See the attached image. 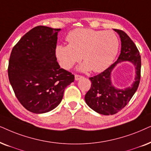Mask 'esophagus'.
Wrapping results in <instances>:
<instances>
[{"mask_svg": "<svg viewBox=\"0 0 151 151\" xmlns=\"http://www.w3.org/2000/svg\"><path fill=\"white\" fill-rule=\"evenodd\" d=\"M83 76H80V75H77V74H76L75 75V80H78L80 79H81V78H83Z\"/></svg>", "mask_w": 151, "mask_h": 151, "instance_id": "obj_1", "label": "esophagus"}]
</instances>
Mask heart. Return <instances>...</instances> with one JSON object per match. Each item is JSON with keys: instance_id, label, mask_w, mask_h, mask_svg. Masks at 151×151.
Returning a JSON list of instances; mask_svg holds the SVG:
<instances>
[{"instance_id": "b5f03b06", "label": "heart", "mask_w": 151, "mask_h": 151, "mask_svg": "<svg viewBox=\"0 0 151 151\" xmlns=\"http://www.w3.org/2000/svg\"><path fill=\"white\" fill-rule=\"evenodd\" d=\"M68 44H58L55 55L61 66L69 69L76 62L84 60L80 69L101 72L110 66L119 50L116 35L110 30L77 28L68 33Z\"/></svg>"}]
</instances>
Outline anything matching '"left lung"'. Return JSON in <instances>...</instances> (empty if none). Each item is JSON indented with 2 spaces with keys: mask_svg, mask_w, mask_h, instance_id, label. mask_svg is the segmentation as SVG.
<instances>
[{
  "mask_svg": "<svg viewBox=\"0 0 151 151\" xmlns=\"http://www.w3.org/2000/svg\"><path fill=\"white\" fill-rule=\"evenodd\" d=\"M120 36L121 50L117 60L99 75L89 78L91 88L85 94L86 103L90 108L99 114H116L128 104L139 87L141 78V56L136 45L123 30L114 29ZM129 61L136 69L135 82L130 88L124 90L115 88L111 85V72L118 63Z\"/></svg>",
  "mask_w": 151,
  "mask_h": 151,
  "instance_id": "obj_1",
  "label": "left lung"
}]
</instances>
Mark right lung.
<instances>
[{"mask_svg": "<svg viewBox=\"0 0 151 151\" xmlns=\"http://www.w3.org/2000/svg\"><path fill=\"white\" fill-rule=\"evenodd\" d=\"M61 29L39 25L21 37L9 57L8 77L16 97L36 114L55 108L74 75L60 68L55 47Z\"/></svg>", "mask_w": 151, "mask_h": 151, "instance_id": "obj_1", "label": "right lung"}]
</instances>
